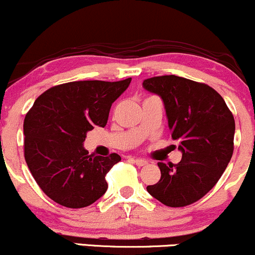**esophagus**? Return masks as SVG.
<instances>
[{
	"label": "esophagus",
	"instance_id": "obj_1",
	"mask_svg": "<svg viewBox=\"0 0 255 255\" xmlns=\"http://www.w3.org/2000/svg\"><path fill=\"white\" fill-rule=\"evenodd\" d=\"M130 159L133 160V162L135 163V164H136L137 166H144V165L147 164V160L140 159V158H130Z\"/></svg>",
	"mask_w": 255,
	"mask_h": 255
}]
</instances>
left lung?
<instances>
[{
    "instance_id": "left-lung-1",
    "label": "left lung",
    "mask_w": 255,
    "mask_h": 255,
    "mask_svg": "<svg viewBox=\"0 0 255 255\" xmlns=\"http://www.w3.org/2000/svg\"><path fill=\"white\" fill-rule=\"evenodd\" d=\"M142 87L162 98L171 137L182 153L176 165L158 163L160 180L146 189L166 206L191 205L211 191L230 162L233 114L217 91L189 79L154 77Z\"/></svg>"
}]
</instances>
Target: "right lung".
<instances>
[{"instance_id":"add662e5","label":"right lung","mask_w":255,"mask_h":255,"mask_svg":"<svg viewBox=\"0 0 255 255\" xmlns=\"http://www.w3.org/2000/svg\"><path fill=\"white\" fill-rule=\"evenodd\" d=\"M121 81H73L36 99L24 121L25 160L40 189L55 203L81 209L107 192L105 175L121 160L89 154L84 141L93 127H105L111 104L128 89Z\"/></svg>"}]
</instances>
